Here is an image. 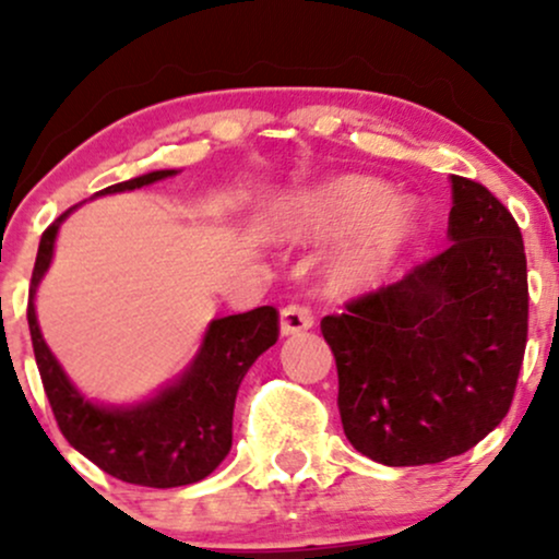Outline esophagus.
I'll use <instances>...</instances> for the list:
<instances>
[{"label":"esophagus","instance_id":"1","mask_svg":"<svg viewBox=\"0 0 559 559\" xmlns=\"http://www.w3.org/2000/svg\"><path fill=\"white\" fill-rule=\"evenodd\" d=\"M316 318H312L310 307L305 305H286L281 310V336H294V333L310 331Z\"/></svg>","mask_w":559,"mask_h":559}]
</instances>
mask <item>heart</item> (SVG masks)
<instances>
[{
  "label": "heart",
  "mask_w": 559,
  "mask_h": 559,
  "mask_svg": "<svg viewBox=\"0 0 559 559\" xmlns=\"http://www.w3.org/2000/svg\"><path fill=\"white\" fill-rule=\"evenodd\" d=\"M415 228V210L383 181L338 176L294 197L281 215V236L297 243H320L355 234L336 262L338 284L362 286L400 252Z\"/></svg>",
  "instance_id": "obj_1"
}]
</instances>
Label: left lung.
<instances>
[{
	"label": "left lung",
	"instance_id": "left-lung-1",
	"mask_svg": "<svg viewBox=\"0 0 559 559\" xmlns=\"http://www.w3.org/2000/svg\"><path fill=\"white\" fill-rule=\"evenodd\" d=\"M447 236L433 260L320 320L346 439L381 465L457 457L515 394L528 336L521 228L486 186L452 176Z\"/></svg>",
	"mask_w": 559,
	"mask_h": 559
}]
</instances>
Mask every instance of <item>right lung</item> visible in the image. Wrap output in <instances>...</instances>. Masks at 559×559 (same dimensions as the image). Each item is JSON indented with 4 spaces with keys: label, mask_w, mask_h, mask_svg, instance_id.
<instances>
[{
    "label": "right lung",
    "mask_w": 559,
    "mask_h": 559,
    "mask_svg": "<svg viewBox=\"0 0 559 559\" xmlns=\"http://www.w3.org/2000/svg\"><path fill=\"white\" fill-rule=\"evenodd\" d=\"M176 173H144L131 181L107 186L94 197L141 189ZM75 207L44 230L28 292L31 342L57 426L70 447L126 484L152 489L197 484L230 452L236 391L254 360L278 342V312L273 307H258L241 316L210 320L194 360L144 400L123 404L88 400L44 342L34 307L36 288L52 262L57 230Z\"/></svg>",
    "instance_id": "right-lung-1"
}]
</instances>
